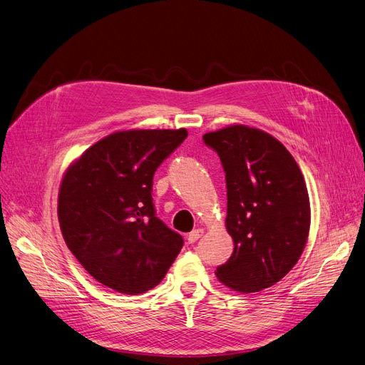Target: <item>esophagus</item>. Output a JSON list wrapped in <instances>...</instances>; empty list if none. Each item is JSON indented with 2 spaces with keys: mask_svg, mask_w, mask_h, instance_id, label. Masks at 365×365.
<instances>
[{
  "mask_svg": "<svg viewBox=\"0 0 365 365\" xmlns=\"http://www.w3.org/2000/svg\"><path fill=\"white\" fill-rule=\"evenodd\" d=\"M202 235V230H194L192 232H189V235H187V242L189 243H195L198 239H200V237Z\"/></svg>",
  "mask_w": 365,
  "mask_h": 365,
  "instance_id": "34e87169",
  "label": "esophagus"
}]
</instances>
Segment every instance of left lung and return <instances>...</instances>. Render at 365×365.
<instances>
[{"label":"left lung","mask_w":365,"mask_h":365,"mask_svg":"<svg viewBox=\"0 0 365 365\" xmlns=\"http://www.w3.org/2000/svg\"><path fill=\"white\" fill-rule=\"evenodd\" d=\"M227 182L234 250L217 279L245 294L273 287L297 264L310 227L309 194L292 155L264 131L232 125L202 135Z\"/></svg>","instance_id":"left-lung-1"}]
</instances>
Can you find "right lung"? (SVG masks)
<instances>
[{
    "instance_id": "1",
    "label": "right lung",
    "mask_w": 365,
    "mask_h": 365,
    "mask_svg": "<svg viewBox=\"0 0 365 365\" xmlns=\"http://www.w3.org/2000/svg\"><path fill=\"white\" fill-rule=\"evenodd\" d=\"M186 130H131L108 135L67 170L58 200L64 240L104 287L137 295L160 283L183 237L156 217L153 174Z\"/></svg>"
}]
</instances>
